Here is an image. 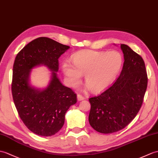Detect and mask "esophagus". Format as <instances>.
<instances>
[{
	"instance_id": "34e87169",
	"label": "esophagus",
	"mask_w": 158,
	"mask_h": 158,
	"mask_svg": "<svg viewBox=\"0 0 158 158\" xmlns=\"http://www.w3.org/2000/svg\"><path fill=\"white\" fill-rule=\"evenodd\" d=\"M77 100H78L79 101H81V100H85V98H84V97L82 96V95L77 94Z\"/></svg>"
}]
</instances>
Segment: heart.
<instances>
[{
	"mask_svg": "<svg viewBox=\"0 0 158 158\" xmlns=\"http://www.w3.org/2000/svg\"><path fill=\"white\" fill-rule=\"evenodd\" d=\"M73 64L65 62L62 70L69 85L75 87L85 75V82L94 93H100L110 85L122 68L123 58L117 51L91 50L79 51L72 55Z\"/></svg>",
	"mask_w": 158,
	"mask_h": 158,
	"instance_id": "b5f03b06",
	"label": "heart"
}]
</instances>
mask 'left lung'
Wrapping results in <instances>:
<instances>
[{"mask_svg":"<svg viewBox=\"0 0 158 158\" xmlns=\"http://www.w3.org/2000/svg\"><path fill=\"white\" fill-rule=\"evenodd\" d=\"M124 64L120 75L108 89L90 98L89 122L101 133H112L126 127L140 110L148 87L143 59L125 44L120 45Z\"/></svg>","mask_w":158,"mask_h":158,"instance_id":"obj_1","label":"left lung"}]
</instances>
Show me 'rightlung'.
<instances>
[{
  "instance_id": "obj_1",
  "label": "right lung",
  "mask_w": 158,
  "mask_h": 158,
  "mask_svg": "<svg viewBox=\"0 0 158 158\" xmlns=\"http://www.w3.org/2000/svg\"><path fill=\"white\" fill-rule=\"evenodd\" d=\"M69 48L40 37L27 44L15 59L11 85L14 104L25 125L40 136L58 133L64 125L65 113L77 102V94L62 85L56 74L58 58ZM40 65L52 71L49 85L42 90L29 84L31 69Z\"/></svg>"
}]
</instances>
